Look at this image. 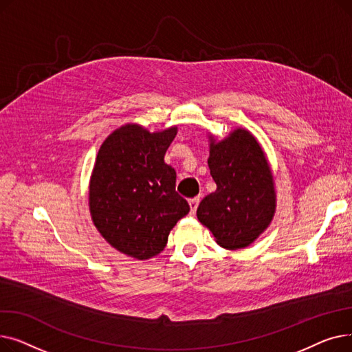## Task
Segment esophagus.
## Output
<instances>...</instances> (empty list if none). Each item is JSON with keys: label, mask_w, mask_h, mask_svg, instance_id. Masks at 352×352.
<instances>
[{"label": "esophagus", "mask_w": 352, "mask_h": 352, "mask_svg": "<svg viewBox=\"0 0 352 352\" xmlns=\"http://www.w3.org/2000/svg\"><path fill=\"white\" fill-rule=\"evenodd\" d=\"M198 204H199V198H192V199H190L191 214H195V211H197V208H198Z\"/></svg>", "instance_id": "1"}]
</instances>
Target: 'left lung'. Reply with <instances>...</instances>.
Listing matches in <instances>:
<instances>
[{
  "label": "left lung",
  "instance_id": "left-lung-1",
  "mask_svg": "<svg viewBox=\"0 0 352 352\" xmlns=\"http://www.w3.org/2000/svg\"><path fill=\"white\" fill-rule=\"evenodd\" d=\"M208 166L217 190L199 202L197 217L223 248H245L270 226L275 211L274 181L263 148L238 128L224 141L211 140Z\"/></svg>",
  "mask_w": 352,
  "mask_h": 352
}]
</instances>
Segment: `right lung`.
Returning a JSON list of instances; mask_svg holds the SVG:
<instances>
[{
    "label": "right lung",
    "instance_id": "1",
    "mask_svg": "<svg viewBox=\"0 0 352 352\" xmlns=\"http://www.w3.org/2000/svg\"><path fill=\"white\" fill-rule=\"evenodd\" d=\"M177 128L148 133L126 124L102 142L89 186L97 230L120 252L146 260L160 254L177 221L190 212L175 191L177 173L164 155Z\"/></svg>",
    "mask_w": 352,
    "mask_h": 352
}]
</instances>
